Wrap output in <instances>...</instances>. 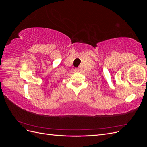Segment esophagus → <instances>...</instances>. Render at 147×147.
I'll return each instance as SVG.
<instances>
[{
	"label": "esophagus",
	"instance_id": "34e87169",
	"mask_svg": "<svg viewBox=\"0 0 147 147\" xmlns=\"http://www.w3.org/2000/svg\"><path fill=\"white\" fill-rule=\"evenodd\" d=\"M75 72H80V70H79V69H78V68H75Z\"/></svg>",
	"mask_w": 147,
	"mask_h": 147
}]
</instances>
